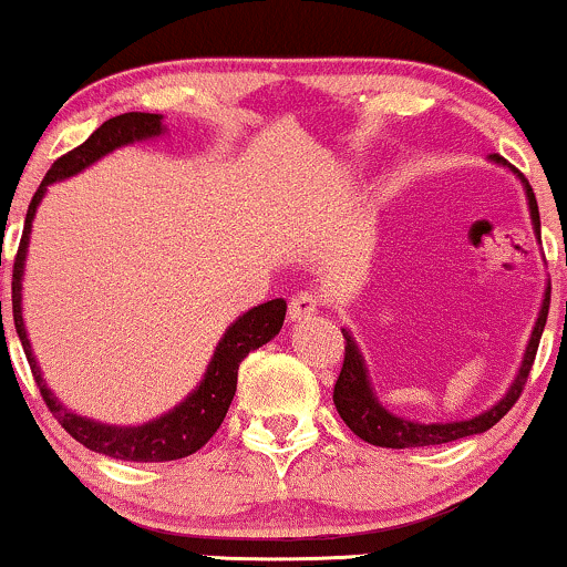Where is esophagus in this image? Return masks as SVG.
Listing matches in <instances>:
<instances>
[{"instance_id": "34e87169", "label": "esophagus", "mask_w": 567, "mask_h": 567, "mask_svg": "<svg viewBox=\"0 0 567 567\" xmlns=\"http://www.w3.org/2000/svg\"><path fill=\"white\" fill-rule=\"evenodd\" d=\"M322 306V296L320 292H311V290H301L296 292V296L290 298V320L301 322V320H309L311 315H317V309Z\"/></svg>"}]
</instances>
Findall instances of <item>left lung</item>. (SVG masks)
Returning <instances> with one entry per match:
<instances>
[{"mask_svg":"<svg viewBox=\"0 0 567 567\" xmlns=\"http://www.w3.org/2000/svg\"><path fill=\"white\" fill-rule=\"evenodd\" d=\"M491 159L496 162V165H506V159L498 157V154H491ZM517 175L525 186V197H528L533 231H536V239H542V218H538L536 194H533V188L528 181H525V175L523 173ZM549 292L551 288L546 285L542 311H538V320L533 324V333H530L528 349H525L523 365L517 370V379H514L509 392L501 396L496 405L487 408L485 413L474 415V419H466V421H447V424H421V421H410V419H402V415L389 413V410L379 402V396H375L373 386H370L365 360H362L354 338H351L349 330H341L347 347H343V368L341 373H338V381L333 389V402H336L338 415H341L343 424H347L357 437H362L365 442H370V445H379V447L445 445V442H455V440L472 437V434L487 432V429L496 426L498 421L509 413L514 402H517L519 394H523V386L525 381H528L533 360H536L538 341H542L546 315H549Z\"/></svg>","mask_w":567,"mask_h":567,"instance_id":"8db88e82","label":"left lung"}]
</instances>
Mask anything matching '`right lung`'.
Instances as JSON below:
<instances>
[{
  "label": "right lung",
  "instance_id": "1",
  "mask_svg": "<svg viewBox=\"0 0 567 567\" xmlns=\"http://www.w3.org/2000/svg\"><path fill=\"white\" fill-rule=\"evenodd\" d=\"M165 133L162 125V114H141L130 112L112 116V120L103 122L101 127L90 135L82 146L71 148L69 154L58 157L50 167L48 175L39 184L37 194L31 197L29 213H25L23 224V237L18 245L16 264H12V320H16L18 338H21L25 360H29L31 373L39 386V394L48 402L50 413L55 415L58 424H61L76 442H82L90 451L109 455V458L120 461H175L186 458V455L197 453L213 434L218 432V426L224 424L226 410H229L234 392H237V370L239 362L245 360L250 351H256L264 343H269L279 330H282L285 311L288 303L282 298L275 301H266L261 306H252L250 311H245L243 317H237L229 324L224 338L218 341L216 351H213V360L207 365L205 375H202L199 386L186 396L184 402H178L171 413L159 415V419L148 421L141 426H109L101 421L84 419V415L74 413V410L63 408V402H58V396L50 392L48 383L42 379V370H39L34 354H31L29 336H25L23 324V306H21V290H23V266H25V247H29L31 237V220L37 216V207L42 202L44 192L55 181L71 178V175L82 173L84 167H90L106 154H112L114 148L127 146L135 141H148L157 138ZM0 320H2V301H0Z\"/></svg>",
  "mask_w": 567,
  "mask_h": 567
}]
</instances>
